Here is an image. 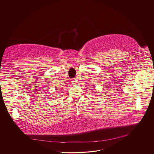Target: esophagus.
I'll return each mask as SVG.
<instances>
[{"mask_svg": "<svg viewBox=\"0 0 154 154\" xmlns=\"http://www.w3.org/2000/svg\"><path fill=\"white\" fill-rule=\"evenodd\" d=\"M71 82L73 83V84H75V83H77V79H72V80H71Z\"/></svg>", "mask_w": 154, "mask_h": 154, "instance_id": "obj_1", "label": "esophagus"}]
</instances>
